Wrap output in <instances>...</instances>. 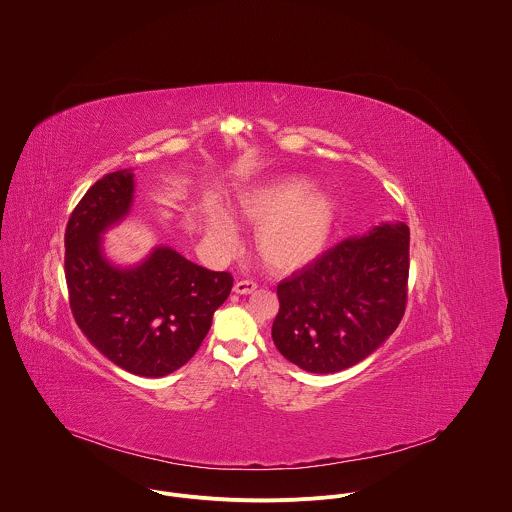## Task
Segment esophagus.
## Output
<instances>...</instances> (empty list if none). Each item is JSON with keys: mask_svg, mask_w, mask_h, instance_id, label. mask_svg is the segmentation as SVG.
Returning a JSON list of instances; mask_svg holds the SVG:
<instances>
[{"mask_svg": "<svg viewBox=\"0 0 512 512\" xmlns=\"http://www.w3.org/2000/svg\"><path fill=\"white\" fill-rule=\"evenodd\" d=\"M256 290V284L250 282V280H242V282H236L234 284V293H240V295H248Z\"/></svg>", "mask_w": 512, "mask_h": 512, "instance_id": "esophagus-1", "label": "esophagus"}]
</instances>
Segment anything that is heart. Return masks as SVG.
<instances>
[{
	"mask_svg": "<svg viewBox=\"0 0 512 512\" xmlns=\"http://www.w3.org/2000/svg\"><path fill=\"white\" fill-rule=\"evenodd\" d=\"M234 215L256 230V252L274 274H292L327 248L339 219L337 201L305 175H284L248 185L234 199ZM207 238L222 252L240 244L236 222L226 213H209Z\"/></svg>",
	"mask_w": 512,
	"mask_h": 512,
	"instance_id": "1",
	"label": "heart"
}]
</instances>
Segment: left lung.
I'll return each instance as SVG.
<instances>
[{
	"mask_svg": "<svg viewBox=\"0 0 512 512\" xmlns=\"http://www.w3.org/2000/svg\"><path fill=\"white\" fill-rule=\"evenodd\" d=\"M410 230L380 222L321 254L278 286V351L301 370L333 374L365 361L406 309Z\"/></svg>",
	"mask_w": 512,
	"mask_h": 512,
	"instance_id": "1",
	"label": "left lung"
}]
</instances>
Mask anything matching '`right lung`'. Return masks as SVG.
Returning a JSON list of instances; mask_svg holds the SVG:
<instances>
[{
  "mask_svg": "<svg viewBox=\"0 0 512 512\" xmlns=\"http://www.w3.org/2000/svg\"><path fill=\"white\" fill-rule=\"evenodd\" d=\"M134 195V169L108 173L86 191L65 232V276L74 319L98 353L136 376L159 378L197 353L232 276L167 244L134 264L112 262L104 234L132 215Z\"/></svg>",
  "mask_w": 512,
  "mask_h": 512,
  "instance_id": "add662e5",
  "label": "right lung"
}]
</instances>
